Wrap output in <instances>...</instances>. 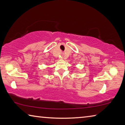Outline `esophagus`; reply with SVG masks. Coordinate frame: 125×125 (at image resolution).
Segmentation results:
<instances>
[{"label":"esophagus","instance_id":"esophagus-1","mask_svg":"<svg viewBox=\"0 0 125 125\" xmlns=\"http://www.w3.org/2000/svg\"><path fill=\"white\" fill-rule=\"evenodd\" d=\"M61 54H62V56H64V53H63V52H62V53H61Z\"/></svg>","mask_w":125,"mask_h":125}]
</instances>
